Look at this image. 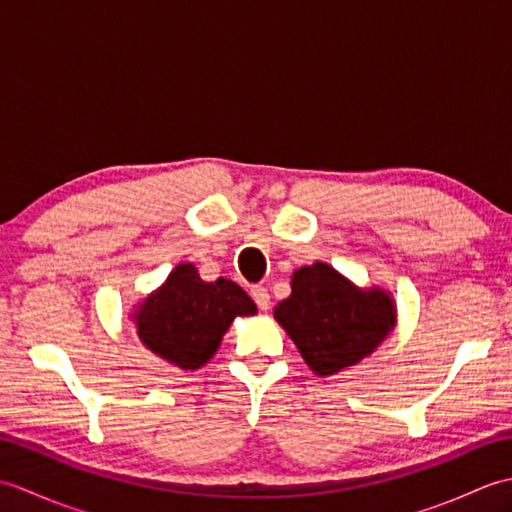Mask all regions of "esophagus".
<instances>
[{"instance_id": "1", "label": "esophagus", "mask_w": 512, "mask_h": 512, "mask_svg": "<svg viewBox=\"0 0 512 512\" xmlns=\"http://www.w3.org/2000/svg\"><path fill=\"white\" fill-rule=\"evenodd\" d=\"M250 297L255 299L259 310L266 312L270 308V295H268V290L264 286H253V288H250Z\"/></svg>"}]
</instances>
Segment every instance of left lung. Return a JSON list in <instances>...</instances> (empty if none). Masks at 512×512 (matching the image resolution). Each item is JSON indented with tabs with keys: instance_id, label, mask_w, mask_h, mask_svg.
<instances>
[{
	"instance_id": "8db88e82",
	"label": "left lung",
	"mask_w": 512,
	"mask_h": 512,
	"mask_svg": "<svg viewBox=\"0 0 512 512\" xmlns=\"http://www.w3.org/2000/svg\"><path fill=\"white\" fill-rule=\"evenodd\" d=\"M290 297L275 319L317 376L361 363L396 328V303L383 288H358L330 264L292 273Z\"/></svg>"
}]
</instances>
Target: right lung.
Here are the masks:
<instances>
[{
	"mask_svg": "<svg viewBox=\"0 0 512 512\" xmlns=\"http://www.w3.org/2000/svg\"><path fill=\"white\" fill-rule=\"evenodd\" d=\"M250 314L257 306L235 281H202L187 262L171 270L132 319L147 350L180 369H198L211 361L233 319Z\"/></svg>",
	"mask_w": 512,
	"mask_h": 512,
	"instance_id": "1",
	"label": "right lung"
}]
</instances>
